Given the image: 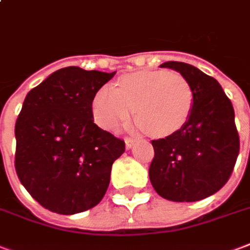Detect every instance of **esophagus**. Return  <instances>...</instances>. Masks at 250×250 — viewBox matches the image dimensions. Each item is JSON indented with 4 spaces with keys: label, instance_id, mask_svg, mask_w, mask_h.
Masks as SVG:
<instances>
[{
    "label": "esophagus",
    "instance_id": "obj_1",
    "mask_svg": "<svg viewBox=\"0 0 250 250\" xmlns=\"http://www.w3.org/2000/svg\"><path fill=\"white\" fill-rule=\"evenodd\" d=\"M134 144H136V141L132 140V138H126V140H125V147H126L127 150L132 149L133 146H134Z\"/></svg>",
    "mask_w": 250,
    "mask_h": 250
}]
</instances>
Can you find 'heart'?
<instances>
[{"label":"heart","instance_id":"1","mask_svg":"<svg viewBox=\"0 0 250 250\" xmlns=\"http://www.w3.org/2000/svg\"><path fill=\"white\" fill-rule=\"evenodd\" d=\"M194 108V91L188 80L172 71H140L120 79L117 88H100L92 101L96 123L114 130L134 113L142 127L154 136L178 132Z\"/></svg>","mask_w":250,"mask_h":250}]
</instances>
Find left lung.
<instances>
[{
	"instance_id": "1",
	"label": "left lung",
	"mask_w": 250,
	"mask_h": 250,
	"mask_svg": "<svg viewBox=\"0 0 250 250\" xmlns=\"http://www.w3.org/2000/svg\"><path fill=\"white\" fill-rule=\"evenodd\" d=\"M159 67L188 80L194 108L178 132L151 141L150 182L167 200L198 202L217 192L233 171L240 149L233 106L216 79L194 65L166 62Z\"/></svg>"
}]
</instances>
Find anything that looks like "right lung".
I'll return each instance as SVG.
<instances>
[{
    "label": "right lung",
    "mask_w": 250,
    "mask_h": 250,
    "mask_svg": "<svg viewBox=\"0 0 250 250\" xmlns=\"http://www.w3.org/2000/svg\"><path fill=\"white\" fill-rule=\"evenodd\" d=\"M114 74L71 65L26 95L16 123V171L48 211L74 215L104 198L125 142L93 123L92 101Z\"/></svg>",
    "instance_id": "add662e5"
}]
</instances>
